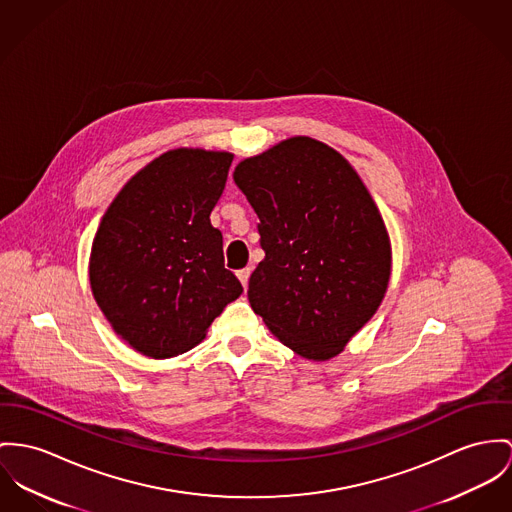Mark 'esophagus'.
Segmentation results:
<instances>
[{
	"label": "esophagus",
	"mask_w": 512,
	"mask_h": 512,
	"mask_svg": "<svg viewBox=\"0 0 512 512\" xmlns=\"http://www.w3.org/2000/svg\"><path fill=\"white\" fill-rule=\"evenodd\" d=\"M249 275H251V269H241V271H237V278H239V282L243 284V288H245L247 282H249Z\"/></svg>",
	"instance_id": "esophagus-1"
}]
</instances>
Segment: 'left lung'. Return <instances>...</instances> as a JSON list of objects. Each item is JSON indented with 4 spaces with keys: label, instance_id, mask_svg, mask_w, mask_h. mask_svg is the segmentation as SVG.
Masks as SVG:
<instances>
[{
    "label": "left lung",
    "instance_id": "1",
    "mask_svg": "<svg viewBox=\"0 0 512 512\" xmlns=\"http://www.w3.org/2000/svg\"><path fill=\"white\" fill-rule=\"evenodd\" d=\"M234 181L259 216L265 259L247 298L282 345L310 360L341 353L384 300L392 247L351 163L294 136L237 163Z\"/></svg>",
    "mask_w": 512,
    "mask_h": 512
}]
</instances>
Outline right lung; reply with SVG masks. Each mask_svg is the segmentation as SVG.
I'll use <instances>...</instances> for the list:
<instances>
[{
    "mask_svg": "<svg viewBox=\"0 0 512 512\" xmlns=\"http://www.w3.org/2000/svg\"><path fill=\"white\" fill-rule=\"evenodd\" d=\"M234 156L179 148L140 169L105 212L91 245L93 298L115 333L152 358L187 353L239 298L210 212Z\"/></svg>",
    "mask_w": 512,
    "mask_h": 512,
    "instance_id": "right-lung-1",
    "label": "right lung"
}]
</instances>
